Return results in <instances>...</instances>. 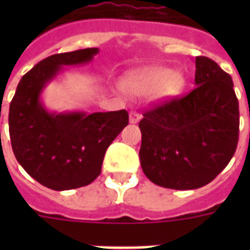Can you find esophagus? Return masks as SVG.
Here are the masks:
<instances>
[{
	"label": "esophagus",
	"instance_id": "obj_1",
	"mask_svg": "<svg viewBox=\"0 0 250 250\" xmlns=\"http://www.w3.org/2000/svg\"><path fill=\"white\" fill-rule=\"evenodd\" d=\"M141 119V115L137 111H129V123H132V125H135V123H139Z\"/></svg>",
	"mask_w": 250,
	"mask_h": 250
}]
</instances>
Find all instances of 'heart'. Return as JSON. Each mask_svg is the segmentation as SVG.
<instances>
[{
	"label": "heart",
	"instance_id": "1",
	"mask_svg": "<svg viewBox=\"0 0 250 250\" xmlns=\"http://www.w3.org/2000/svg\"><path fill=\"white\" fill-rule=\"evenodd\" d=\"M125 85L136 96H152L168 101L176 97L184 86V79L179 72L164 66L143 67L129 72L125 79Z\"/></svg>",
	"mask_w": 250,
	"mask_h": 250
}]
</instances>
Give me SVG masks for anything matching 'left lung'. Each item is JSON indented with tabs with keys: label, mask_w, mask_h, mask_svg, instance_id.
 <instances>
[{
	"label": "left lung",
	"mask_w": 250,
	"mask_h": 250,
	"mask_svg": "<svg viewBox=\"0 0 250 250\" xmlns=\"http://www.w3.org/2000/svg\"><path fill=\"white\" fill-rule=\"evenodd\" d=\"M194 88L144 114L140 162L160 187L178 190L209 184L235 154L239 102L231 76L213 60L196 57Z\"/></svg>",
	"instance_id": "obj_1"
}]
</instances>
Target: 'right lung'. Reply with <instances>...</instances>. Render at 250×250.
I'll return each instance as SVG.
<instances>
[{
  "label": "right lung",
  "instance_id": "obj_1",
  "mask_svg": "<svg viewBox=\"0 0 250 250\" xmlns=\"http://www.w3.org/2000/svg\"><path fill=\"white\" fill-rule=\"evenodd\" d=\"M86 48L45 58L18 84L10 104L9 132L15 158L29 176L54 190L88 186L101 174L106 149L128 125L125 110L109 113L46 109L42 92L66 66L89 63Z\"/></svg>",
  "mask_w": 250,
  "mask_h": 250
}]
</instances>
